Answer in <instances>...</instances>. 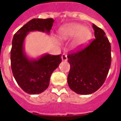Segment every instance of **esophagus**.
Here are the masks:
<instances>
[{"instance_id":"1","label":"esophagus","mask_w":121,"mask_h":121,"mask_svg":"<svg viewBox=\"0 0 121 121\" xmlns=\"http://www.w3.org/2000/svg\"><path fill=\"white\" fill-rule=\"evenodd\" d=\"M61 59H62L63 61H66V60H67V56H66V54L63 53V54L61 55Z\"/></svg>"}]
</instances>
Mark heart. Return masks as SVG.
<instances>
[{
	"label": "heart",
	"instance_id": "1",
	"mask_svg": "<svg viewBox=\"0 0 121 121\" xmlns=\"http://www.w3.org/2000/svg\"><path fill=\"white\" fill-rule=\"evenodd\" d=\"M61 38L63 39L75 38L73 46L78 48L85 46L92 38V33L88 27L80 24H70L64 26L60 31Z\"/></svg>",
	"mask_w": 121,
	"mask_h": 121
}]
</instances>
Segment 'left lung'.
<instances>
[{
  "mask_svg": "<svg viewBox=\"0 0 121 121\" xmlns=\"http://www.w3.org/2000/svg\"><path fill=\"white\" fill-rule=\"evenodd\" d=\"M95 39L85 48L68 55L70 70L67 82L78 94L96 92L105 82L111 63V46L105 32L93 24Z\"/></svg>",
  "mask_w": 121,
  "mask_h": 121,
  "instance_id": "obj_1",
  "label": "left lung"
}]
</instances>
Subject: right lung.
<instances>
[{
  "label": "right lung",
  "mask_w": 121,
  "mask_h": 121,
  "mask_svg": "<svg viewBox=\"0 0 121 121\" xmlns=\"http://www.w3.org/2000/svg\"><path fill=\"white\" fill-rule=\"evenodd\" d=\"M54 20L33 19L14 35L10 51L11 68L17 84L29 94H39L49 86L53 71L61 62V55L44 54L37 59L29 58L24 51V43L31 31L50 33Z\"/></svg>",
  "instance_id": "obj_1"
}]
</instances>
